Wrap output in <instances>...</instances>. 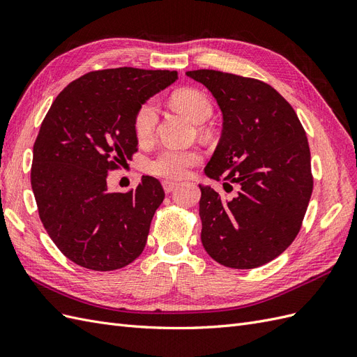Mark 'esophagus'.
Returning a JSON list of instances; mask_svg holds the SVG:
<instances>
[{"instance_id":"1","label":"esophagus","mask_w":357,"mask_h":357,"mask_svg":"<svg viewBox=\"0 0 357 357\" xmlns=\"http://www.w3.org/2000/svg\"><path fill=\"white\" fill-rule=\"evenodd\" d=\"M162 186H164V190L167 193H169L177 188V183H174V181H162Z\"/></svg>"}]
</instances>
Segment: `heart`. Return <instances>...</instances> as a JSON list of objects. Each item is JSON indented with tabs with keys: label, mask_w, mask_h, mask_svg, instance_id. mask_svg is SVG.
Here are the masks:
<instances>
[{
	"label": "heart",
	"mask_w": 357,
	"mask_h": 357,
	"mask_svg": "<svg viewBox=\"0 0 357 357\" xmlns=\"http://www.w3.org/2000/svg\"><path fill=\"white\" fill-rule=\"evenodd\" d=\"M171 101L195 123L207 122L213 114V105L207 95L195 89H180L172 93ZM158 121L159 113L155 101H146L138 107L134 119V129L139 142H147L153 137ZM199 162L201 155L197 150L167 147L150 160L149 171L160 178L180 180L185 178L189 174V169Z\"/></svg>",
	"instance_id": "heart-1"
}]
</instances>
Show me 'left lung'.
<instances>
[{"label":"left lung","mask_w":357,"mask_h":357,"mask_svg":"<svg viewBox=\"0 0 357 357\" xmlns=\"http://www.w3.org/2000/svg\"><path fill=\"white\" fill-rule=\"evenodd\" d=\"M218 101L223 129L205 176L236 189L225 199L199 185L201 241L215 262L252 269L295 240L312 192L308 139L291 105L273 86L215 70L188 71Z\"/></svg>","instance_id":"left-lung-1"}]
</instances>
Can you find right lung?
I'll return each mask as SVG.
<instances>
[{
	"label": "right lung",
	"mask_w": 357,
	"mask_h": 357,
	"mask_svg": "<svg viewBox=\"0 0 357 357\" xmlns=\"http://www.w3.org/2000/svg\"><path fill=\"white\" fill-rule=\"evenodd\" d=\"M177 79L168 70L91 71L53 101L34 143L31 186L43 226L74 264L113 271L144 250L164 189L143 176L135 190L110 192L107 177L137 152L138 107Z\"/></svg>",
	"instance_id": "1"
}]
</instances>
